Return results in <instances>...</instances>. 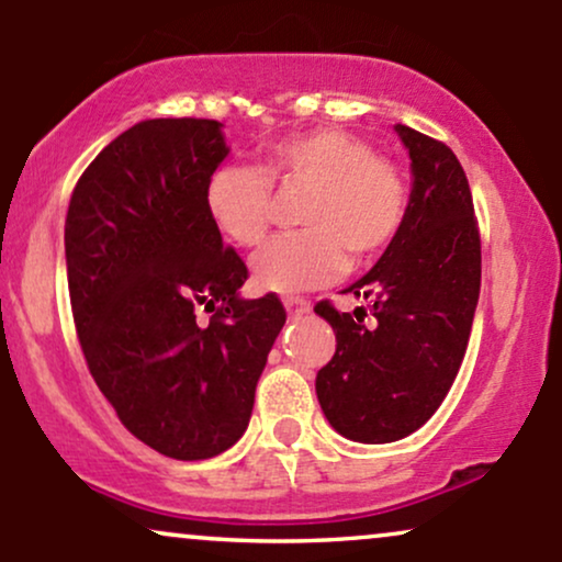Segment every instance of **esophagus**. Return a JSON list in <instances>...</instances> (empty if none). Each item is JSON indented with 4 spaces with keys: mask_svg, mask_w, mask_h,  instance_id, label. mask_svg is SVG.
I'll use <instances>...</instances> for the list:
<instances>
[{
    "mask_svg": "<svg viewBox=\"0 0 562 562\" xmlns=\"http://www.w3.org/2000/svg\"><path fill=\"white\" fill-rule=\"evenodd\" d=\"M282 303H285L290 317H303V314L312 312V303L303 301V299H285Z\"/></svg>",
    "mask_w": 562,
    "mask_h": 562,
    "instance_id": "obj_1",
    "label": "esophagus"
}]
</instances>
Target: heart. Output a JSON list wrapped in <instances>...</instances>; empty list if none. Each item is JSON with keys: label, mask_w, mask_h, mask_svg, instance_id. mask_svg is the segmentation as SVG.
I'll use <instances>...</instances> for the list:
<instances>
[{"label": "heart", "mask_w": 562, "mask_h": 562, "mask_svg": "<svg viewBox=\"0 0 562 562\" xmlns=\"http://www.w3.org/2000/svg\"><path fill=\"white\" fill-rule=\"evenodd\" d=\"M272 179L308 190L303 232L267 243L250 261L254 280L269 293H303L330 285L348 256L375 259L402 229L409 187L402 169L380 158L370 142L340 128H312L274 142L261 169L216 166L203 187L214 227L235 245L261 243L274 218Z\"/></svg>", "instance_id": "obj_1"}]
</instances>
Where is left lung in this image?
Returning <instances> with one entry per match:
<instances>
[{
    "label": "left lung",
    "instance_id": "1",
    "mask_svg": "<svg viewBox=\"0 0 562 562\" xmlns=\"http://www.w3.org/2000/svg\"><path fill=\"white\" fill-rule=\"evenodd\" d=\"M412 190L398 235L344 293L370 301L353 314L314 306L335 333L317 372L327 423L359 443H391L434 417L460 372L481 293V237L460 160L443 142L396 124Z\"/></svg>",
    "mask_w": 562,
    "mask_h": 562
}]
</instances>
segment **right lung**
Returning a JSON list of instances; mask_svg holds the SVG:
<instances>
[{
	"label": "right lung",
	"instance_id": "right-lung-1",
	"mask_svg": "<svg viewBox=\"0 0 562 562\" xmlns=\"http://www.w3.org/2000/svg\"><path fill=\"white\" fill-rule=\"evenodd\" d=\"M229 156L222 124L147 119L81 173L66 218L68 293L97 389L132 436L171 460L240 441L285 308L243 299L248 269L203 205ZM214 311L209 326L194 317Z\"/></svg>",
	"mask_w": 562,
	"mask_h": 562
}]
</instances>
